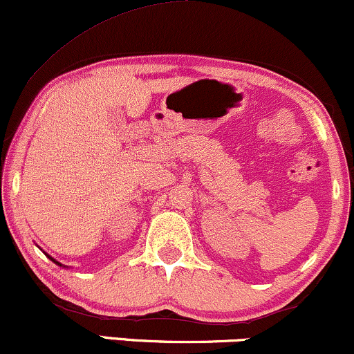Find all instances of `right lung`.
Returning a JSON list of instances; mask_svg holds the SVG:
<instances>
[{
	"mask_svg": "<svg viewBox=\"0 0 354 354\" xmlns=\"http://www.w3.org/2000/svg\"><path fill=\"white\" fill-rule=\"evenodd\" d=\"M49 259H52V257H50V256H49ZM52 261H54V263H55V264H59V263H57V261H55V259H52ZM60 266H62V264H60Z\"/></svg>",
	"mask_w": 354,
	"mask_h": 354,
	"instance_id": "1",
	"label": "right lung"
}]
</instances>
